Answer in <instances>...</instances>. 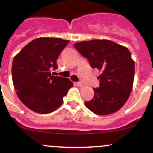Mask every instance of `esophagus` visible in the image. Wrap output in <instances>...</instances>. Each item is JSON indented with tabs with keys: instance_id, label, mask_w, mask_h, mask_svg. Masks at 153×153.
Returning a JSON list of instances; mask_svg holds the SVG:
<instances>
[{
	"instance_id": "34e87169",
	"label": "esophagus",
	"mask_w": 153,
	"mask_h": 153,
	"mask_svg": "<svg viewBox=\"0 0 153 153\" xmlns=\"http://www.w3.org/2000/svg\"><path fill=\"white\" fill-rule=\"evenodd\" d=\"M76 85L79 87H82V85H83V84H82L81 82H76Z\"/></svg>"
}]
</instances>
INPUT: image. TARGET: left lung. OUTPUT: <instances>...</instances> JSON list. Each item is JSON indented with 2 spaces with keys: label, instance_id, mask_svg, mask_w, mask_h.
<instances>
[{
  "label": "left lung",
  "instance_id": "1",
  "mask_svg": "<svg viewBox=\"0 0 153 153\" xmlns=\"http://www.w3.org/2000/svg\"><path fill=\"white\" fill-rule=\"evenodd\" d=\"M75 48L88 59L93 68L101 72L99 88L85 106L97 115L117 111L129 98L134 75V62L127 47L107 39L75 43Z\"/></svg>",
  "mask_w": 153,
  "mask_h": 153
}]
</instances>
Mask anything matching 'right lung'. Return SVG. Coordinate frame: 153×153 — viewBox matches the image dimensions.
Listing matches in <instances>:
<instances>
[{
    "label": "right lung",
    "instance_id": "1",
    "mask_svg": "<svg viewBox=\"0 0 153 153\" xmlns=\"http://www.w3.org/2000/svg\"><path fill=\"white\" fill-rule=\"evenodd\" d=\"M69 41L40 37L26 45L13 58L12 80L16 94L26 107L39 114L54 111L73 87L68 78L54 76L57 59Z\"/></svg>",
    "mask_w": 153,
    "mask_h": 153
}]
</instances>
